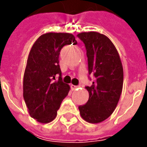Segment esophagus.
<instances>
[{
    "instance_id": "esophagus-1",
    "label": "esophagus",
    "mask_w": 147,
    "mask_h": 147,
    "mask_svg": "<svg viewBox=\"0 0 147 147\" xmlns=\"http://www.w3.org/2000/svg\"><path fill=\"white\" fill-rule=\"evenodd\" d=\"M78 87H79V86H75V85H72V84L71 85V90H72L77 89Z\"/></svg>"
}]
</instances>
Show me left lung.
I'll return each mask as SVG.
<instances>
[{
    "instance_id": "obj_1",
    "label": "left lung",
    "mask_w": 147,
    "mask_h": 147,
    "mask_svg": "<svg viewBox=\"0 0 147 147\" xmlns=\"http://www.w3.org/2000/svg\"><path fill=\"white\" fill-rule=\"evenodd\" d=\"M77 37L85 45L88 72L94 77L92 85L85 86L89 99L79 106V110L83 120L100 123L113 113L119 102L123 88V66L117 49L105 35L90 31Z\"/></svg>"
}]
</instances>
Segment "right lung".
<instances>
[{
	"mask_svg": "<svg viewBox=\"0 0 147 147\" xmlns=\"http://www.w3.org/2000/svg\"><path fill=\"white\" fill-rule=\"evenodd\" d=\"M71 43L77 44L71 34L47 33L30 49L24 76V98L30 117L40 123L54 120L68 94L70 86L62 81L59 55L64 45Z\"/></svg>",
	"mask_w": 147,
	"mask_h": 147,
	"instance_id": "right-lung-1",
	"label": "right lung"
}]
</instances>
